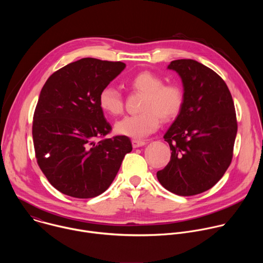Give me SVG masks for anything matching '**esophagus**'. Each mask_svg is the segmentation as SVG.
I'll return each mask as SVG.
<instances>
[{
    "label": "esophagus",
    "mask_w": 263,
    "mask_h": 263,
    "mask_svg": "<svg viewBox=\"0 0 263 263\" xmlns=\"http://www.w3.org/2000/svg\"><path fill=\"white\" fill-rule=\"evenodd\" d=\"M145 143H146V142H145V140H143V139H136V138L132 139V145H133V147H139V146L144 145Z\"/></svg>",
    "instance_id": "1"
}]
</instances>
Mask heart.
<instances>
[{
  "label": "heart",
  "instance_id": "heart-1",
  "mask_svg": "<svg viewBox=\"0 0 263 263\" xmlns=\"http://www.w3.org/2000/svg\"><path fill=\"white\" fill-rule=\"evenodd\" d=\"M127 86L134 92L143 95L140 114L130 116L116 124V131L125 136L142 137L155 131L160 123L174 121L184 105V91L178 83H164L155 72L143 70L131 78ZM100 108L111 117L124 112L122 93L111 86L104 87L98 98Z\"/></svg>",
  "mask_w": 263,
  "mask_h": 263
}]
</instances>
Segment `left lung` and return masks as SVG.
Here are the masks:
<instances>
[{"instance_id":"8db88e82","label":"left lung","mask_w":263,"mask_h":263,"mask_svg":"<svg viewBox=\"0 0 263 263\" xmlns=\"http://www.w3.org/2000/svg\"><path fill=\"white\" fill-rule=\"evenodd\" d=\"M167 67L182 79L184 105L163 136L172 156L157 178L168 192L190 197L210 190L229 167L236 112L227 84L211 68L193 59L174 60Z\"/></svg>"}]
</instances>
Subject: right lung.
I'll list each match as a JSON object with an SVG mask.
<instances>
[{
  "instance_id": "add662e5",
  "label": "right lung",
  "mask_w": 263,
  "mask_h": 263,
  "mask_svg": "<svg viewBox=\"0 0 263 263\" xmlns=\"http://www.w3.org/2000/svg\"><path fill=\"white\" fill-rule=\"evenodd\" d=\"M126 64L83 58L52 73L37 102L32 125L37 164L60 193L78 199L103 194L132 151L129 137L112 130L99 106L100 91Z\"/></svg>"
}]
</instances>
